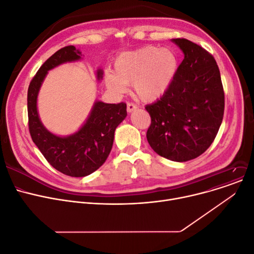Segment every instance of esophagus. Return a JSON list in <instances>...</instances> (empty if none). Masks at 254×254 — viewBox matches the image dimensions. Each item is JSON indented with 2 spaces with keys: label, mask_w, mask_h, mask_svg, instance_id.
Segmentation results:
<instances>
[{
  "label": "esophagus",
  "mask_w": 254,
  "mask_h": 254,
  "mask_svg": "<svg viewBox=\"0 0 254 254\" xmlns=\"http://www.w3.org/2000/svg\"><path fill=\"white\" fill-rule=\"evenodd\" d=\"M137 109V106L135 103H133V102H127V112L128 113H131V112H133V111H135Z\"/></svg>",
  "instance_id": "1"
}]
</instances>
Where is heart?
I'll return each mask as SVG.
<instances>
[{"label": "heart", "mask_w": 254, "mask_h": 254, "mask_svg": "<svg viewBox=\"0 0 254 254\" xmlns=\"http://www.w3.org/2000/svg\"><path fill=\"white\" fill-rule=\"evenodd\" d=\"M178 67L175 52L169 48L145 46L122 53L115 61V73L108 71L106 84L115 93L133 84L135 94L144 101L161 97L171 85Z\"/></svg>", "instance_id": "heart-1"}]
</instances>
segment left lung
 <instances>
[{
	"instance_id": "left-lung-1",
	"label": "left lung",
	"mask_w": 254,
	"mask_h": 254,
	"mask_svg": "<svg viewBox=\"0 0 254 254\" xmlns=\"http://www.w3.org/2000/svg\"><path fill=\"white\" fill-rule=\"evenodd\" d=\"M172 41L185 58L167 91L145 106L151 116L146 138L161 157L186 162L202 155L213 142L225 112V92L209 52L184 38Z\"/></svg>"
}]
</instances>
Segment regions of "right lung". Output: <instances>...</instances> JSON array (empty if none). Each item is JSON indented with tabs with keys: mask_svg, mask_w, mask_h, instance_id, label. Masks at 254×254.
<instances>
[{
	"mask_svg": "<svg viewBox=\"0 0 254 254\" xmlns=\"http://www.w3.org/2000/svg\"><path fill=\"white\" fill-rule=\"evenodd\" d=\"M82 56L74 46H65L50 56L32 79L27 90L28 130L35 144L50 165L65 175L83 177L97 170L109 157L115 130L127 116L126 103L95 102L84 126L67 137H59L45 128L37 112V96L47 71ZM102 78V70H97Z\"/></svg>",
	"mask_w": 254,
	"mask_h": 254,
	"instance_id": "obj_1",
	"label": "right lung"
}]
</instances>
